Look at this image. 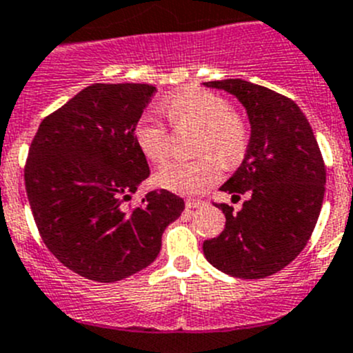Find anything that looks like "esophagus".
Wrapping results in <instances>:
<instances>
[{
  "instance_id": "1",
  "label": "esophagus",
  "mask_w": 353,
  "mask_h": 353,
  "mask_svg": "<svg viewBox=\"0 0 353 353\" xmlns=\"http://www.w3.org/2000/svg\"><path fill=\"white\" fill-rule=\"evenodd\" d=\"M185 206L187 208H199V206H203V201H199V199H187L185 201Z\"/></svg>"
}]
</instances>
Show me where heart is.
Segmentation results:
<instances>
[{
	"instance_id": "b5f03b06",
	"label": "heart",
	"mask_w": 353,
	"mask_h": 353,
	"mask_svg": "<svg viewBox=\"0 0 353 353\" xmlns=\"http://www.w3.org/2000/svg\"><path fill=\"white\" fill-rule=\"evenodd\" d=\"M166 112L174 128H201L198 152L205 155L196 161H174L161 168L155 182L163 189L189 196L203 192L221 179V163L215 155L232 164L245 154L248 125L222 96L203 89L182 90L170 99ZM134 137L148 161L154 164L166 163L171 154V132L163 122L155 117H143L134 129Z\"/></svg>"
}]
</instances>
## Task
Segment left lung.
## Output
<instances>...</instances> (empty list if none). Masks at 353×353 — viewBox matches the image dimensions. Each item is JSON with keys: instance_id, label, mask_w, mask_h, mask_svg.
<instances>
[{"instance_id": "1", "label": "left lung", "mask_w": 353, "mask_h": 353, "mask_svg": "<svg viewBox=\"0 0 353 353\" xmlns=\"http://www.w3.org/2000/svg\"><path fill=\"white\" fill-rule=\"evenodd\" d=\"M228 90L245 106L250 141L241 166L221 187L247 201L225 215L221 234L203 243L208 263L245 280L278 273L308 243L325 192V166L312 125L287 96L241 79L205 82Z\"/></svg>"}]
</instances>
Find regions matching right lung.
<instances>
[{"label": "right lung", "mask_w": 353, "mask_h": 353, "mask_svg": "<svg viewBox=\"0 0 353 353\" xmlns=\"http://www.w3.org/2000/svg\"><path fill=\"white\" fill-rule=\"evenodd\" d=\"M154 90L92 83L45 117L29 147L26 192L41 240L87 280L119 282L154 263L164 229L185 208L164 189L124 208L150 174L134 129Z\"/></svg>", "instance_id": "right-lung-1"}]
</instances>
